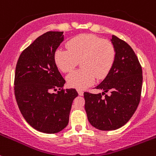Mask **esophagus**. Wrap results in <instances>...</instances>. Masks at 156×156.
I'll list each match as a JSON object with an SVG mask.
<instances>
[{
	"label": "esophagus",
	"mask_w": 156,
	"mask_h": 156,
	"mask_svg": "<svg viewBox=\"0 0 156 156\" xmlns=\"http://www.w3.org/2000/svg\"><path fill=\"white\" fill-rule=\"evenodd\" d=\"M78 94L80 95V96H82V95L84 94V92H83L82 90H78Z\"/></svg>",
	"instance_id": "esophagus-1"
}]
</instances>
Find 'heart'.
<instances>
[{
	"instance_id": "heart-1",
	"label": "heart",
	"mask_w": 156,
	"mask_h": 156,
	"mask_svg": "<svg viewBox=\"0 0 156 156\" xmlns=\"http://www.w3.org/2000/svg\"><path fill=\"white\" fill-rule=\"evenodd\" d=\"M67 49H58L54 61L62 72H71L81 62L82 69L71 72L66 77L69 87L85 89L94 83L96 78L104 79L114 62L115 48L111 42L94 34H81L67 43Z\"/></svg>"
}]
</instances>
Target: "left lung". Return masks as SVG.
Masks as SVG:
<instances>
[{"instance_id":"1","label":"left lung","mask_w":156,"mask_h":156,"mask_svg":"<svg viewBox=\"0 0 156 156\" xmlns=\"http://www.w3.org/2000/svg\"><path fill=\"white\" fill-rule=\"evenodd\" d=\"M110 40L116 52L114 62L104 81L95 87L104 92L84 93L89 123L104 131L119 129L129 121L140 103L143 84L141 65L130 46L113 35ZM107 91L110 95L105 94Z\"/></svg>"}]
</instances>
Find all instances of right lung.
<instances>
[{"label": "right lung", "instance_id": "obj_1", "mask_svg": "<svg viewBox=\"0 0 156 156\" xmlns=\"http://www.w3.org/2000/svg\"><path fill=\"white\" fill-rule=\"evenodd\" d=\"M63 40V32H47L23 51L16 63L17 105L26 121L44 133H56L67 126L72 102L78 95L74 88L62 89L66 81L54 61ZM58 88L57 93H52Z\"/></svg>", "mask_w": 156, "mask_h": 156}]
</instances>
